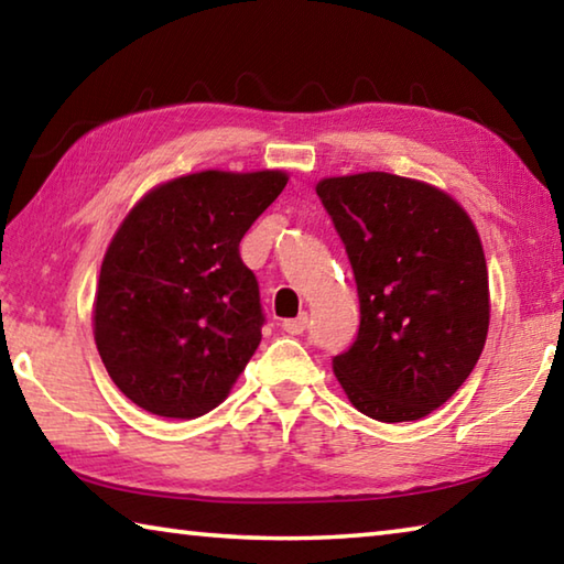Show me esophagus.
I'll return each instance as SVG.
<instances>
[{"label": "esophagus", "mask_w": 564, "mask_h": 564, "mask_svg": "<svg viewBox=\"0 0 564 564\" xmlns=\"http://www.w3.org/2000/svg\"><path fill=\"white\" fill-rule=\"evenodd\" d=\"M305 328H308V313H301L299 318L283 321V330L289 333V336H301Z\"/></svg>", "instance_id": "1"}]
</instances>
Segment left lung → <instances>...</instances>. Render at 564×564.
Here are the masks:
<instances>
[{"instance_id":"8db88e82","label":"left lung","mask_w":564,"mask_h":564,"mask_svg":"<svg viewBox=\"0 0 564 564\" xmlns=\"http://www.w3.org/2000/svg\"><path fill=\"white\" fill-rule=\"evenodd\" d=\"M316 194L360 301L358 336L333 373L362 415L425 417L465 383L488 338L480 236L441 188L386 171L323 178Z\"/></svg>"}]
</instances>
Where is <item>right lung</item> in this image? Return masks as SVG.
<instances>
[{
	"instance_id": "add662e5",
	"label": "right lung",
	"mask_w": 564,
	"mask_h": 564,
	"mask_svg": "<svg viewBox=\"0 0 564 564\" xmlns=\"http://www.w3.org/2000/svg\"><path fill=\"white\" fill-rule=\"evenodd\" d=\"M285 184L283 171H202L123 218L101 263L94 340L131 403L181 420L224 403L265 321L238 243Z\"/></svg>"
}]
</instances>
